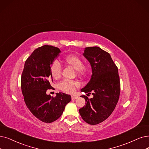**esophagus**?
Segmentation results:
<instances>
[{
	"label": "esophagus",
	"instance_id": "esophagus-1",
	"mask_svg": "<svg viewBox=\"0 0 149 149\" xmlns=\"http://www.w3.org/2000/svg\"><path fill=\"white\" fill-rule=\"evenodd\" d=\"M76 98H78V96H76V95H72L71 96V99L72 100H76Z\"/></svg>",
	"mask_w": 149,
	"mask_h": 149
}]
</instances>
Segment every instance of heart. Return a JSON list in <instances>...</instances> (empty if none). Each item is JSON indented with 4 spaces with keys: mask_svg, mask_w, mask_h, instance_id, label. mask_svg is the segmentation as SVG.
I'll list each match as a JSON object with an SVG mask.
<instances>
[{
    "mask_svg": "<svg viewBox=\"0 0 149 149\" xmlns=\"http://www.w3.org/2000/svg\"><path fill=\"white\" fill-rule=\"evenodd\" d=\"M64 63L68 66L72 67L76 70V74L80 76H84L87 73L86 68L83 66L84 63L82 59L76 56H69L65 57ZM52 76L56 79L61 78L62 74V67L57 61L53 62L50 67ZM79 86V83L76 81H63L59 83L58 88L63 92L67 93H73L76 87Z\"/></svg>",
    "mask_w": 149,
    "mask_h": 149,
    "instance_id": "heart-1",
    "label": "heart"
}]
</instances>
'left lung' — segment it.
I'll return each instance as SVG.
<instances>
[{"instance_id":"obj_1","label":"left lung","mask_w":149,"mask_h":149,"mask_svg":"<svg viewBox=\"0 0 149 149\" xmlns=\"http://www.w3.org/2000/svg\"><path fill=\"white\" fill-rule=\"evenodd\" d=\"M84 56L90 63L92 74L81 91L86 95V106L79 110L82 118L90 125H97L108 118L114 110L119 98L120 83L118 68L108 52L99 47H86Z\"/></svg>"}]
</instances>
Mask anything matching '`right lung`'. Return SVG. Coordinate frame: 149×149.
I'll list each match as a JSON object with an SVG mask.
<instances>
[{
  "instance_id": "right-lung-1",
  "label": "right lung",
  "mask_w": 149,
  "mask_h": 149,
  "mask_svg": "<svg viewBox=\"0 0 149 149\" xmlns=\"http://www.w3.org/2000/svg\"><path fill=\"white\" fill-rule=\"evenodd\" d=\"M60 52L58 47L50 45L38 47L26 61L21 75V90L27 108L45 123L57 120L71 100L70 95L62 92L55 97L46 94L47 89L52 88L51 65Z\"/></svg>"
}]
</instances>
